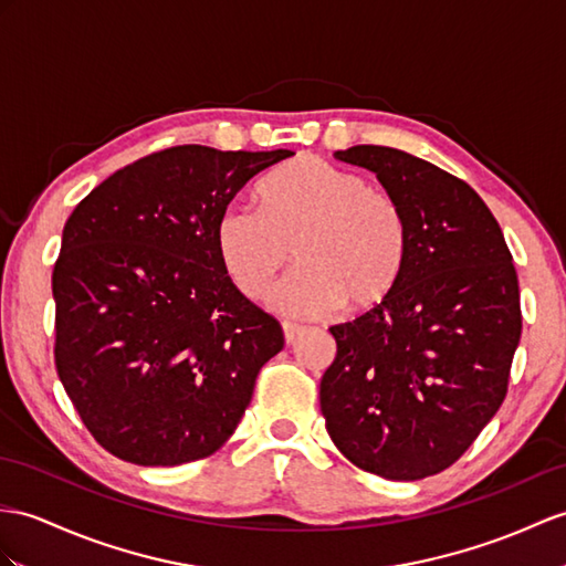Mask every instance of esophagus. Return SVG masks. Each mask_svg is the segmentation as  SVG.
I'll list each match as a JSON object with an SVG mask.
<instances>
[{
	"label": "esophagus",
	"instance_id": "1",
	"mask_svg": "<svg viewBox=\"0 0 566 566\" xmlns=\"http://www.w3.org/2000/svg\"><path fill=\"white\" fill-rule=\"evenodd\" d=\"M302 334H305V326L293 324V322H283V336H285V343H295Z\"/></svg>",
	"mask_w": 566,
	"mask_h": 566
}]
</instances>
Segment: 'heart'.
Masks as SVG:
<instances>
[{
  "label": "heart",
  "instance_id": "obj_1",
  "mask_svg": "<svg viewBox=\"0 0 566 566\" xmlns=\"http://www.w3.org/2000/svg\"><path fill=\"white\" fill-rule=\"evenodd\" d=\"M259 213L226 209L213 242L220 269L247 300H261L287 259L297 269L271 293L287 316H322L343 305L363 314L384 305L410 256L403 206L363 175L297 156L256 187Z\"/></svg>",
  "mask_w": 566,
  "mask_h": 566
}]
</instances>
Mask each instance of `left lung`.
<instances>
[{"label":"left lung","mask_w":566,"mask_h":566,"mask_svg":"<svg viewBox=\"0 0 566 566\" xmlns=\"http://www.w3.org/2000/svg\"><path fill=\"white\" fill-rule=\"evenodd\" d=\"M403 206L410 256L396 293L331 326L319 387L326 432L357 468L389 480L442 473L500 410L521 338L512 252L471 185L389 146L336 150Z\"/></svg>","instance_id":"1"}]
</instances>
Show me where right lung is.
Instances as JSON below:
<instances>
[{
  "label": "right lung",
  "mask_w": 566,
  "mask_h": 566,
  "mask_svg": "<svg viewBox=\"0 0 566 566\" xmlns=\"http://www.w3.org/2000/svg\"><path fill=\"white\" fill-rule=\"evenodd\" d=\"M291 156L172 146L109 175L69 216L52 271L54 367L113 457L179 465L235 432L283 328L228 281L213 230L254 175Z\"/></svg>",
  "instance_id": "right-lung-1"
}]
</instances>
